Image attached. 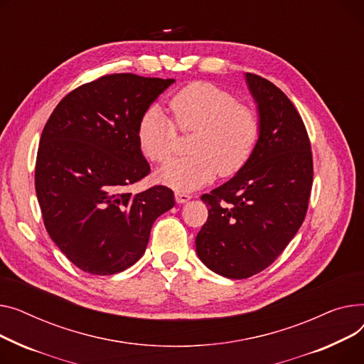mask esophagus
<instances>
[{
	"label": "esophagus",
	"instance_id": "esophagus-1",
	"mask_svg": "<svg viewBox=\"0 0 364 364\" xmlns=\"http://www.w3.org/2000/svg\"><path fill=\"white\" fill-rule=\"evenodd\" d=\"M175 198H176V201H178V203L183 204V203H186V201H189V200H191V196H189V194H186V192H181V191H178V192H175Z\"/></svg>",
	"mask_w": 364,
	"mask_h": 364
}]
</instances>
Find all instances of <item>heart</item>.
I'll return each instance as SVG.
<instances>
[{"mask_svg": "<svg viewBox=\"0 0 364 364\" xmlns=\"http://www.w3.org/2000/svg\"><path fill=\"white\" fill-rule=\"evenodd\" d=\"M170 119L153 105L138 122L141 151L154 163L172 157L179 132L191 134L192 154L170 161L160 172L163 183L179 191L200 188L215 179L235 176L251 160L262 136V119L252 105L208 82H192L170 97Z\"/></svg>", "mask_w": 364, "mask_h": 364, "instance_id": "obj_1", "label": "heart"}]
</instances>
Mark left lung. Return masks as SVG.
<instances>
[{
  "label": "left lung",
  "mask_w": 364,
  "mask_h": 364,
  "mask_svg": "<svg viewBox=\"0 0 364 364\" xmlns=\"http://www.w3.org/2000/svg\"><path fill=\"white\" fill-rule=\"evenodd\" d=\"M259 104L262 136L247 166L201 196L208 218L196 238L201 262L245 279L269 267L304 222L313 185L311 144L291 100L270 80L247 73Z\"/></svg>",
  "instance_id": "1"
}]
</instances>
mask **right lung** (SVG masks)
Segmentation results:
<instances>
[{
	"label": "right lung",
	"instance_id": "1",
	"mask_svg": "<svg viewBox=\"0 0 364 364\" xmlns=\"http://www.w3.org/2000/svg\"><path fill=\"white\" fill-rule=\"evenodd\" d=\"M173 79L104 75L64 97L42 131L35 189L46 229L80 270L114 274L141 259L156 219L175 205L154 185L124 191L149 172L136 127Z\"/></svg>",
	"mask_w": 364,
	"mask_h": 364
}]
</instances>
